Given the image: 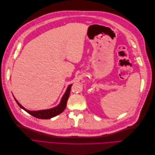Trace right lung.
Returning a JSON list of instances; mask_svg holds the SVG:
<instances>
[{
    "instance_id": "right-lung-1",
    "label": "right lung",
    "mask_w": 155,
    "mask_h": 155,
    "mask_svg": "<svg viewBox=\"0 0 155 155\" xmlns=\"http://www.w3.org/2000/svg\"><path fill=\"white\" fill-rule=\"evenodd\" d=\"M71 87H72V85H70L68 87L66 92L64 93V94L63 95L61 99V101L60 102V104L58 106L53 108V109H50L48 110H38V111H30L28 110H26L16 100L15 97L14 98H15V100L16 101L17 104L18 105V106H19L21 108H22V109H24L26 112H28V113L31 114V116L39 119H50L51 118H53V117L61 114L65 109V108H66V106H67V100L68 99V97L70 95V88H71Z\"/></svg>"
}]
</instances>
